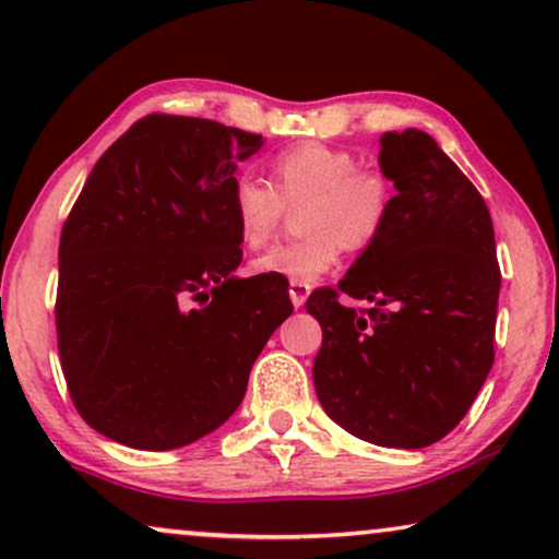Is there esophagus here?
<instances>
[{"label": "esophagus", "mask_w": 559, "mask_h": 559, "mask_svg": "<svg viewBox=\"0 0 559 559\" xmlns=\"http://www.w3.org/2000/svg\"><path fill=\"white\" fill-rule=\"evenodd\" d=\"M308 295H310V285H305V282H289V300H293L297 310L302 308L305 300H308Z\"/></svg>", "instance_id": "34e87169"}]
</instances>
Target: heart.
Instances as JSON below:
<instances>
[{
  "label": "heart",
  "instance_id": "1",
  "mask_svg": "<svg viewBox=\"0 0 559 559\" xmlns=\"http://www.w3.org/2000/svg\"><path fill=\"white\" fill-rule=\"evenodd\" d=\"M300 203H308L300 213L308 234L262 251L251 272L308 285L338 262L343 247H371L392 211V182L377 167H358L346 150L300 142L272 159V186L249 175L231 186V216L247 247L270 241L287 205Z\"/></svg>",
  "mask_w": 559,
  "mask_h": 559
}]
</instances>
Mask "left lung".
<instances>
[{
  "mask_svg": "<svg viewBox=\"0 0 559 559\" xmlns=\"http://www.w3.org/2000/svg\"><path fill=\"white\" fill-rule=\"evenodd\" d=\"M379 144L396 195L338 289L305 302L323 328L312 381L343 430L417 450L461 423L491 371L501 272L486 201L438 142L404 129ZM338 294L374 308L356 313Z\"/></svg>",
  "mask_w": 559,
  "mask_h": 559,
  "instance_id": "1",
  "label": "left lung"
}]
</instances>
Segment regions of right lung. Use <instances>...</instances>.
I'll list each match as a JSON object with an SVG mask.
<instances>
[{"label": "right lung", "mask_w": 559, "mask_h": 559, "mask_svg": "<svg viewBox=\"0 0 559 559\" xmlns=\"http://www.w3.org/2000/svg\"><path fill=\"white\" fill-rule=\"evenodd\" d=\"M262 134L150 114L98 157L58 249V354L79 415L173 450L226 423L293 312L280 277H236L231 186Z\"/></svg>", "instance_id": "1"}]
</instances>
